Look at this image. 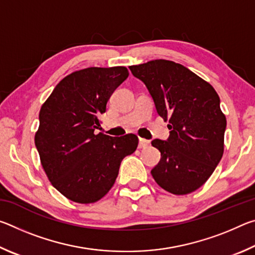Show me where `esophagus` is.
Wrapping results in <instances>:
<instances>
[{
    "label": "esophagus",
    "mask_w": 255,
    "mask_h": 255,
    "mask_svg": "<svg viewBox=\"0 0 255 255\" xmlns=\"http://www.w3.org/2000/svg\"><path fill=\"white\" fill-rule=\"evenodd\" d=\"M150 141L147 139H144V138H139V143H138V147L139 148H145L149 145Z\"/></svg>",
    "instance_id": "1"
}]
</instances>
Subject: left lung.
Here are the masks:
<instances>
[{"label":"left lung","mask_w":255,"mask_h":255,"mask_svg":"<svg viewBox=\"0 0 255 255\" xmlns=\"http://www.w3.org/2000/svg\"><path fill=\"white\" fill-rule=\"evenodd\" d=\"M146 85L157 114L169 120L170 136L154 139L161 161L150 171L159 187L173 195L200 188L224 153L226 118L217 92L181 64L155 59L130 66Z\"/></svg>","instance_id":"obj_1"}]
</instances>
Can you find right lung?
<instances>
[{
    "instance_id": "1",
    "label": "right lung",
    "mask_w": 255,
    "mask_h": 255,
    "mask_svg": "<svg viewBox=\"0 0 255 255\" xmlns=\"http://www.w3.org/2000/svg\"><path fill=\"white\" fill-rule=\"evenodd\" d=\"M128 75L124 66L74 72L55 86L41 107L34 144L53 187L72 201L91 204L105 197L120 163L137 148L133 133L94 132L111 94Z\"/></svg>"
}]
</instances>
